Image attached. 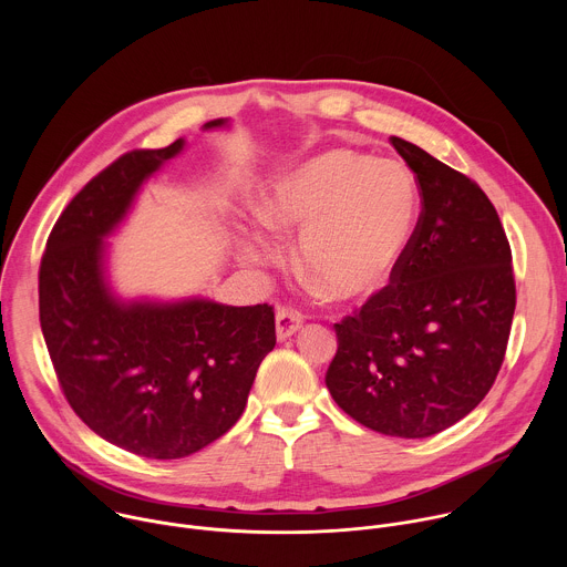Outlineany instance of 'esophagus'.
<instances>
[{
    "label": "esophagus",
    "mask_w": 567,
    "mask_h": 567,
    "mask_svg": "<svg viewBox=\"0 0 567 567\" xmlns=\"http://www.w3.org/2000/svg\"><path fill=\"white\" fill-rule=\"evenodd\" d=\"M302 328V316L296 309L280 307L276 313V337L278 341H287Z\"/></svg>",
    "instance_id": "obj_1"
}]
</instances>
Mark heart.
<instances>
[{
    "label": "heart",
    "instance_id": "b5f03b06",
    "mask_svg": "<svg viewBox=\"0 0 567 567\" xmlns=\"http://www.w3.org/2000/svg\"><path fill=\"white\" fill-rule=\"evenodd\" d=\"M420 217V190L394 158L352 150L322 152L280 175L260 199V219L298 235L300 267L337 300L383 289L406 254ZM249 262L282 258L280 241L254 228L241 241Z\"/></svg>",
    "mask_w": 567,
    "mask_h": 567
}]
</instances>
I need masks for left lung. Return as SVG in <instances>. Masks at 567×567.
Instances as JSON below:
<instances>
[{
  "instance_id": "8db88e82",
  "label": "left lung",
  "mask_w": 567,
  "mask_h": 567,
  "mask_svg": "<svg viewBox=\"0 0 567 567\" xmlns=\"http://www.w3.org/2000/svg\"><path fill=\"white\" fill-rule=\"evenodd\" d=\"M422 213L390 285L337 322L326 383L370 431L431 437L484 399L505 359L516 282L501 217L466 175L390 136Z\"/></svg>"
}]
</instances>
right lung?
<instances>
[{"mask_svg": "<svg viewBox=\"0 0 567 567\" xmlns=\"http://www.w3.org/2000/svg\"><path fill=\"white\" fill-rule=\"evenodd\" d=\"M182 150L177 138L118 156L62 210L40 262V326L69 406L103 440L152 460L186 457L221 437L276 346L267 302H123L105 280L103 237Z\"/></svg>", "mask_w": 567, "mask_h": 567, "instance_id": "add662e5", "label": "right lung"}]
</instances>
